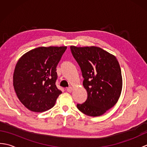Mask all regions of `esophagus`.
Returning <instances> with one entry per match:
<instances>
[{
  "instance_id": "1",
  "label": "esophagus",
  "mask_w": 147,
  "mask_h": 147,
  "mask_svg": "<svg viewBox=\"0 0 147 147\" xmlns=\"http://www.w3.org/2000/svg\"><path fill=\"white\" fill-rule=\"evenodd\" d=\"M67 92H71L72 91H73V88H72V87H69V88H67Z\"/></svg>"
}]
</instances>
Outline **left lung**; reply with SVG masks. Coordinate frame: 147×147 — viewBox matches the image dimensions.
Returning <instances> with one entry per match:
<instances>
[{"label": "left lung", "mask_w": 147, "mask_h": 147, "mask_svg": "<svg viewBox=\"0 0 147 147\" xmlns=\"http://www.w3.org/2000/svg\"><path fill=\"white\" fill-rule=\"evenodd\" d=\"M71 51L81 68L83 85L88 98L77 104L79 111L89 116L104 114L120 97L123 78L116 57L98 47L71 46Z\"/></svg>", "instance_id": "left-lung-1"}]
</instances>
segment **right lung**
Listing matches in <instances>:
<instances>
[{
    "mask_svg": "<svg viewBox=\"0 0 147 147\" xmlns=\"http://www.w3.org/2000/svg\"><path fill=\"white\" fill-rule=\"evenodd\" d=\"M67 47H40L19 59L13 86L20 101L31 111L42 112L54 107L62 92L55 85L56 67Z\"/></svg>",
    "mask_w": 147,
    "mask_h": 147,
    "instance_id": "1",
    "label": "right lung"
}]
</instances>
